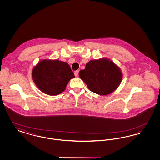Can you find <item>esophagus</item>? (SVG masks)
<instances>
[{"label":"esophagus","mask_w":160,"mask_h":160,"mask_svg":"<svg viewBox=\"0 0 160 160\" xmlns=\"http://www.w3.org/2000/svg\"><path fill=\"white\" fill-rule=\"evenodd\" d=\"M78 73H79V71H78V70L74 72V75H75V76H78Z\"/></svg>","instance_id":"1"}]
</instances>
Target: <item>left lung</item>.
<instances>
[{
	"label": "left lung",
	"mask_w": 160,
	"mask_h": 160,
	"mask_svg": "<svg viewBox=\"0 0 160 160\" xmlns=\"http://www.w3.org/2000/svg\"><path fill=\"white\" fill-rule=\"evenodd\" d=\"M79 76L91 91L106 95L116 90L122 80V73L112 61L108 59L92 60Z\"/></svg>",
	"instance_id": "obj_1"
}]
</instances>
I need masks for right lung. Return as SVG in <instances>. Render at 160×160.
<instances>
[{
  "label": "right lung",
  "instance_id": "obj_1",
  "mask_svg": "<svg viewBox=\"0 0 160 160\" xmlns=\"http://www.w3.org/2000/svg\"><path fill=\"white\" fill-rule=\"evenodd\" d=\"M75 77L69 65L62 61H40L32 71V78L38 88L50 95L63 91L70 79Z\"/></svg>",
  "mask_w": 160,
  "mask_h": 160
}]
</instances>
